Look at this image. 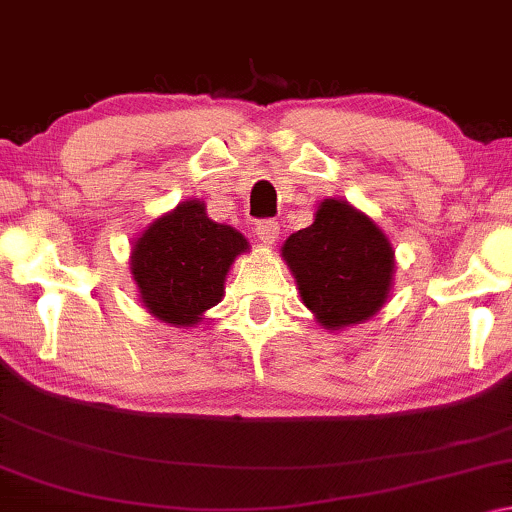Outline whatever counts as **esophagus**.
Wrapping results in <instances>:
<instances>
[{
  "label": "esophagus",
  "mask_w": 512,
  "mask_h": 512,
  "mask_svg": "<svg viewBox=\"0 0 512 512\" xmlns=\"http://www.w3.org/2000/svg\"><path fill=\"white\" fill-rule=\"evenodd\" d=\"M256 235L258 240L265 242V245H272V242L279 238V224L274 222V219H261V222L256 224Z\"/></svg>",
  "instance_id": "34e87169"
}]
</instances>
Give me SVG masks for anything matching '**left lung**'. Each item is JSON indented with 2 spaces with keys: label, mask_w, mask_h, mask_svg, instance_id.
Returning <instances> with one entry per match:
<instances>
[{
  "label": "left lung",
  "mask_w": 512,
  "mask_h": 512,
  "mask_svg": "<svg viewBox=\"0 0 512 512\" xmlns=\"http://www.w3.org/2000/svg\"><path fill=\"white\" fill-rule=\"evenodd\" d=\"M283 258L304 304L327 329L359 325L380 311L389 295V240L348 201H322L316 222L286 240Z\"/></svg>",
  "instance_id": "left-lung-1"
}]
</instances>
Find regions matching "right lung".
Instances as JSON below:
<instances>
[{
  "label": "right lung",
  "instance_id": "1",
  "mask_svg": "<svg viewBox=\"0 0 512 512\" xmlns=\"http://www.w3.org/2000/svg\"><path fill=\"white\" fill-rule=\"evenodd\" d=\"M247 240L206 217L201 201H185L148 226L132 247V274L155 318L192 327L222 302L224 279Z\"/></svg>",
  "mask_w": 512,
  "mask_h": 512
}]
</instances>
